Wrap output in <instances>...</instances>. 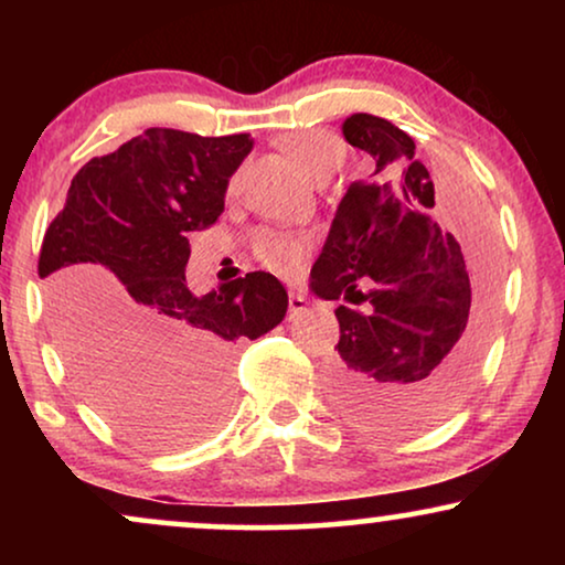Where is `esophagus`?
Segmentation results:
<instances>
[{"instance_id": "obj_1", "label": "esophagus", "mask_w": 565, "mask_h": 565, "mask_svg": "<svg viewBox=\"0 0 565 565\" xmlns=\"http://www.w3.org/2000/svg\"><path fill=\"white\" fill-rule=\"evenodd\" d=\"M288 308H290V319H296L298 313H303L306 308H308V300H306L303 292H296V290H292L290 296H288Z\"/></svg>"}]
</instances>
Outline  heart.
Returning <instances> with one entry per match:
<instances>
[{"mask_svg":"<svg viewBox=\"0 0 565 565\" xmlns=\"http://www.w3.org/2000/svg\"><path fill=\"white\" fill-rule=\"evenodd\" d=\"M285 151L290 153L292 161L300 167L308 180L327 182L337 167L342 164V146L337 143L334 136L323 134V130H300V134L285 138ZM308 244L303 238L275 234L265 231L257 238V257L282 277H296L303 267Z\"/></svg>","mask_w":565,"mask_h":565,"instance_id":"1","label":"heart"}]
</instances>
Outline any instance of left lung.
Instances as JSON below:
<instances>
[{"label":"left lung","mask_w":565,"mask_h":565,"mask_svg":"<svg viewBox=\"0 0 565 565\" xmlns=\"http://www.w3.org/2000/svg\"><path fill=\"white\" fill-rule=\"evenodd\" d=\"M342 134L375 172L347 188L311 269L313 296L347 300L327 388L362 427L422 429L466 396L491 329L493 259L429 215L435 184L412 136L367 113Z\"/></svg>","instance_id":"obj_1"}]
</instances>
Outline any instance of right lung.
<instances>
[{
  "mask_svg": "<svg viewBox=\"0 0 565 565\" xmlns=\"http://www.w3.org/2000/svg\"><path fill=\"white\" fill-rule=\"evenodd\" d=\"M246 134L205 138L146 128L74 174L43 236L45 280L61 354L107 419L153 445L203 437L228 404V360L242 339L275 329L288 292L249 273L195 296L188 231L213 226Z\"/></svg>",
  "mask_w": 565,
  "mask_h": 565,
  "instance_id": "add662e5",
  "label": "right lung"
}]
</instances>
